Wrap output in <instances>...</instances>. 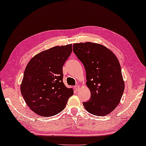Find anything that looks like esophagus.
I'll return each mask as SVG.
<instances>
[{
  "instance_id": "1",
  "label": "esophagus",
  "mask_w": 146,
  "mask_h": 146,
  "mask_svg": "<svg viewBox=\"0 0 146 146\" xmlns=\"http://www.w3.org/2000/svg\"><path fill=\"white\" fill-rule=\"evenodd\" d=\"M74 89H75L76 90H79V89H80V86L76 85L75 87H74Z\"/></svg>"
}]
</instances>
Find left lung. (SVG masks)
<instances>
[{
    "mask_svg": "<svg viewBox=\"0 0 146 146\" xmlns=\"http://www.w3.org/2000/svg\"><path fill=\"white\" fill-rule=\"evenodd\" d=\"M73 51L85 67L86 85L91 93L84 108L95 115L109 114L119 105L124 90L118 59L108 47L90 42L74 44Z\"/></svg>",
    "mask_w": 146,
    "mask_h": 146,
    "instance_id": "1",
    "label": "left lung"
}]
</instances>
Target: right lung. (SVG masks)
<instances>
[{
	"mask_svg": "<svg viewBox=\"0 0 146 146\" xmlns=\"http://www.w3.org/2000/svg\"><path fill=\"white\" fill-rule=\"evenodd\" d=\"M72 51V44L55 46L29 61L21 84L22 96L35 114L50 117L59 114L74 94L62 81V67Z\"/></svg>",
	"mask_w": 146,
	"mask_h": 146,
	"instance_id": "add662e5",
	"label": "right lung"
}]
</instances>
